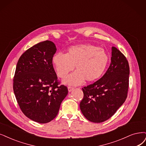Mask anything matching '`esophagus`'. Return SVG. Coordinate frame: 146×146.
<instances>
[{
  "mask_svg": "<svg viewBox=\"0 0 146 146\" xmlns=\"http://www.w3.org/2000/svg\"><path fill=\"white\" fill-rule=\"evenodd\" d=\"M73 90H74V88H73V87H68V92H71V91H72Z\"/></svg>",
  "mask_w": 146,
  "mask_h": 146,
  "instance_id": "1",
  "label": "esophagus"
}]
</instances>
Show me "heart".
<instances>
[{"label": "heart", "instance_id": "obj_1", "mask_svg": "<svg viewBox=\"0 0 146 146\" xmlns=\"http://www.w3.org/2000/svg\"><path fill=\"white\" fill-rule=\"evenodd\" d=\"M110 58L104 48L91 44H81L70 47L65 54L58 52L52 62L58 76L64 78L76 68V72L64 80L71 85L82 84L85 80L93 82L99 79L106 70Z\"/></svg>", "mask_w": 146, "mask_h": 146}]
</instances>
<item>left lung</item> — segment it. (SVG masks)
Masks as SVG:
<instances>
[{
	"label": "left lung",
	"instance_id": "obj_1",
	"mask_svg": "<svg viewBox=\"0 0 146 146\" xmlns=\"http://www.w3.org/2000/svg\"><path fill=\"white\" fill-rule=\"evenodd\" d=\"M111 62L98 81L82 88L80 109L93 123L109 119L125 102L129 88V67L126 57L115 47L111 48Z\"/></svg>",
	"mask_w": 146,
	"mask_h": 146
}]
</instances>
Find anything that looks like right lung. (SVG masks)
I'll list each match as a JSON object with an SVG mask.
<instances>
[{"mask_svg": "<svg viewBox=\"0 0 146 146\" xmlns=\"http://www.w3.org/2000/svg\"><path fill=\"white\" fill-rule=\"evenodd\" d=\"M56 50L52 41L40 42L25 51L16 66L13 83L15 98L23 114L37 123L53 120L68 94L66 87L58 86L52 64Z\"/></svg>", "mask_w": 146, "mask_h": 146, "instance_id": "obj_1", "label": "right lung"}]
</instances>
